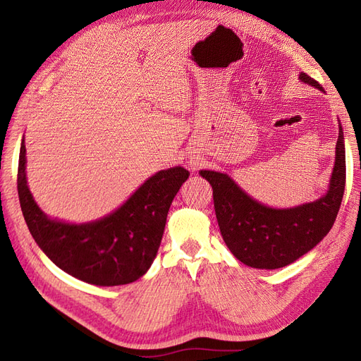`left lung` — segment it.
<instances>
[{
  "mask_svg": "<svg viewBox=\"0 0 361 361\" xmlns=\"http://www.w3.org/2000/svg\"><path fill=\"white\" fill-rule=\"evenodd\" d=\"M300 80L322 90L307 73L301 72ZM200 174L212 185L216 221L233 256L251 268L286 267L318 245L336 221L346 179L343 130L338 123L330 188L312 203L274 209L251 199L224 173L202 170Z\"/></svg>",
  "mask_w": 361,
  "mask_h": 361,
  "instance_id": "obj_1",
  "label": "left lung"
}]
</instances>
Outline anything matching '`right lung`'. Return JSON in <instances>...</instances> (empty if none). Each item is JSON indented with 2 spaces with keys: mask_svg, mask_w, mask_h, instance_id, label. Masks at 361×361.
Returning <instances> with one entry per match:
<instances>
[{
  "mask_svg": "<svg viewBox=\"0 0 361 361\" xmlns=\"http://www.w3.org/2000/svg\"><path fill=\"white\" fill-rule=\"evenodd\" d=\"M25 145L20 143L18 194L31 236L54 264L96 286L128 285L143 277L157 257L170 204L190 171L161 170L113 214L85 224L51 220L28 190Z\"/></svg>",
  "mask_w": 361,
  "mask_h": 361,
  "instance_id": "1",
  "label": "right lung"
}]
</instances>
